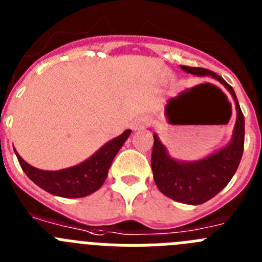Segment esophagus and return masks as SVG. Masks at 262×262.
Wrapping results in <instances>:
<instances>
[{
    "label": "esophagus",
    "instance_id": "34e87169",
    "mask_svg": "<svg viewBox=\"0 0 262 262\" xmlns=\"http://www.w3.org/2000/svg\"><path fill=\"white\" fill-rule=\"evenodd\" d=\"M147 124H148V120L145 119V118H138V119H135L133 123H131V128H133L134 131H138V129L140 128H144Z\"/></svg>",
    "mask_w": 262,
    "mask_h": 262
}]
</instances>
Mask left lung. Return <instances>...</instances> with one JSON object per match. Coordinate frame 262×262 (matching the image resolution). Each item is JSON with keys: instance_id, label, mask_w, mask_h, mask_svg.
<instances>
[{"instance_id": "8db88e82", "label": "left lung", "mask_w": 262, "mask_h": 262, "mask_svg": "<svg viewBox=\"0 0 262 262\" xmlns=\"http://www.w3.org/2000/svg\"><path fill=\"white\" fill-rule=\"evenodd\" d=\"M186 73L198 77H210L219 81L232 96L236 106V123L230 143L214 154L194 161H181L168 154L157 134H154L152 172L156 186L164 195L186 205H201L214 198L231 181L244 151V115L240 108L235 90L223 77L214 72L196 67L180 66Z\"/></svg>"}]
</instances>
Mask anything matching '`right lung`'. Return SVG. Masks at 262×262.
<instances>
[{"label": "right lung", "instance_id": "right-lung-1", "mask_svg": "<svg viewBox=\"0 0 262 262\" xmlns=\"http://www.w3.org/2000/svg\"><path fill=\"white\" fill-rule=\"evenodd\" d=\"M129 134L131 129H126L122 135L106 143L85 161L60 170H41L34 168L27 164L17 151L15 155L23 172L43 190L62 198H82L102 186L115 155L124 144Z\"/></svg>", "mask_w": 262, "mask_h": 262}]
</instances>
